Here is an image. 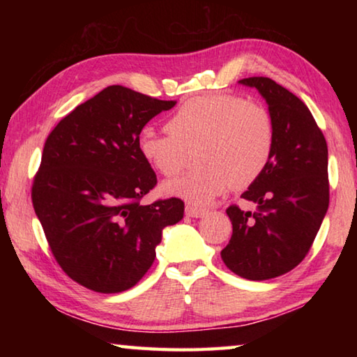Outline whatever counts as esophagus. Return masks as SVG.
Segmentation results:
<instances>
[{"mask_svg": "<svg viewBox=\"0 0 357 357\" xmlns=\"http://www.w3.org/2000/svg\"><path fill=\"white\" fill-rule=\"evenodd\" d=\"M185 214L189 215V217H204V215L208 214V209L190 206V204H187V206H185Z\"/></svg>", "mask_w": 357, "mask_h": 357, "instance_id": "obj_1", "label": "esophagus"}]
</instances>
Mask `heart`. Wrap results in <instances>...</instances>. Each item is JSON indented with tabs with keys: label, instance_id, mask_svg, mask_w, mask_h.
Segmentation results:
<instances>
[{
	"label": "heart",
	"instance_id": "heart-1",
	"mask_svg": "<svg viewBox=\"0 0 357 357\" xmlns=\"http://www.w3.org/2000/svg\"><path fill=\"white\" fill-rule=\"evenodd\" d=\"M165 134L143 130L138 153L165 178L185 167L197 148L200 167L172 181L165 190L206 204L225 192L245 189L268 168L275 146V123L268 108L233 93H213L185 100L167 121Z\"/></svg>",
	"mask_w": 357,
	"mask_h": 357
}]
</instances>
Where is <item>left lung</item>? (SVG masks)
Listing matches in <instances>:
<instances>
[{"label": "left lung", "mask_w": 357, "mask_h": 357, "mask_svg": "<svg viewBox=\"0 0 357 357\" xmlns=\"http://www.w3.org/2000/svg\"><path fill=\"white\" fill-rule=\"evenodd\" d=\"M257 88L275 123L268 168L243 193L257 211L227 208L233 234L220 252L234 274L268 280L289 273L309 253L329 206L328 144L298 96L268 77L239 80Z\"/></svg>", "instance_id": "8db88e82"}]
</instances>
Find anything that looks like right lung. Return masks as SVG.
Masks as SVG:
<instances>
[{
	"label": "right lung",
	"instance_id": "add662e5",
	"mask_svg": "<svg viewBox=\"0 0 357 357\" xmlns=\"http://www.w3.org/2000/svg\"><path fill=\"white\" fill-rule=\"evenodd\" d=\"M174 104L112 84L47 137L33 208L56 263L84 288L112 294L137 285L162 229L183 219L181 198L140 203L157 176L138 153V135Z\"/></svg>",
	"mask_w": 357,
	"mask_h": 357
}]
</instances>
